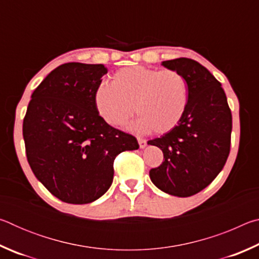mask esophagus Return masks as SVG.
Here are the masks:
<instances>
[{"label": "esophagus", "mask_w": 259, "mask_h": 259, "mask_svg": "<svg viewBox=\"0 0 259 259\" xmlns=\"http://www.w3.org/2000/svg\"><path fill=\"white\" fill-rule=\"evenodd\" d=\"M138 144H139L140 148H144V147H146V145H147V140L143 139V138H138Z\"/></svg>", "instance_id": "34e87169"}]
</instances>
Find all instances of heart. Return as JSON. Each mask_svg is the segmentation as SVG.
<instances>
[{"label":"heart","mask_w":259,"mask_h":259,"mask_svg":"<svg viewBox=\"0 0 259 259\" xmlns=\"http://www.w3.org/2000/svg\"><path fill=\"white\" fill-rule=\"evenodd\" d=\"M99 115L114 126L125 124L136 114L138 131L163 135L176 128L188 106L186 78L174 69L145 66L121 68L111 84L102 83L95 93Z\"/></svg>","instance_id":"b5f03b06"}]
</instances>
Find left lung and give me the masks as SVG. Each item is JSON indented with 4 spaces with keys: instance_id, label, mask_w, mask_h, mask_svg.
I'll return each mask as SVG.
<instances>
[{
    "instance_id": "left-lung-1",
    "label": "left lung",
    "mask_w": 259,
    "mask_h": 259,
    "mask_svg": "<svg viewBox=\"0 0 259 259\" xmlns=\"http://www.w3.org/2000/svg\"><path fill=\"white\" fill-rule=\"evenodd\" d=\"M162 65L186 78L188 106L176 128L148 140L163 152V162L150 170V177L161 191L187 198L207 187L224 168L232 113L221 82L198 61L177 58Z\"/></svg>"
}]
</instances>
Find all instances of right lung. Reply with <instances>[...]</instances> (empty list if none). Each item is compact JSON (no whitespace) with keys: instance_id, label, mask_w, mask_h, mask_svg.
<instances>
[{"instance_id":"add662e5","label":"right lung","mask_w":259,"mask_h":259,"mask_svg":"<svg viewBox=\"0 0 259 259\" xmlns=\"http://www.w3.org/2000/svg\"><path fill=\"white\" fill-rule=\"evenodd\" d=\"M106 73L102 64L60 65L34 90L24 117L30 169L66 203L99 199L112 185L116 155L139 147L133 135L106 123L96 108L95 93Z\"/></svg>"}]
</instances>
